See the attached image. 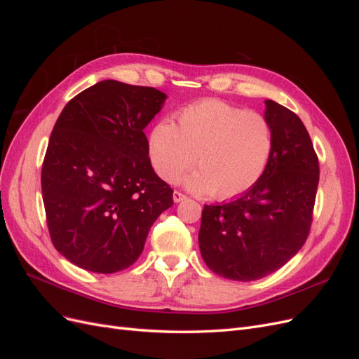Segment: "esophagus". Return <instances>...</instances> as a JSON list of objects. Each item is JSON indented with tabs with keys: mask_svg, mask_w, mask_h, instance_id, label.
Segmentation results:
<instances>
[{
	"mask_svg": "<svg viewBox=\"0 0 359 359\" xmlns=\"http://www.w3.org/2000/svg\"><path fill=\"white\" fill-rule=\"evenodd\" d=\"M187 199V196L186 194H182L181 191H173V202H182V201H186Z\"/></svg>",
	"mask_w": 359,
	"mask_h": 359,
	"instance_id": "1",
	"label": "esophagus"
}]
</instances>
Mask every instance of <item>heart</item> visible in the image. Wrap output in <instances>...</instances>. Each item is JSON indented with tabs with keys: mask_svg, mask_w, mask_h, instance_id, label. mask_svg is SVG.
Here are the masks:
<instances>
[{
	"mask_svg": "<svg viewBox=\"0 0 359 359\" xmlns=\"http://www.w3.org/2000/svg\"><path fill=\"white\" fill-rule=\"evenodd\" d=\"M268 119L222 100L193 103L161 119L148 135V154L157 175L177 181L194 160L198 169L182 178L196 193L231 199L252 189L273 153Z\"/></svg>",
	"mask_w": 359,
	"mask_h": 359,
	"instance_id": "obj_1",
	"label": "heart"
}]
</instances>
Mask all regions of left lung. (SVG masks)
I'll return each instance as SVG.
<instances>
[{
    "instance_id": "obj_1",
    "label": "left lung",
    "mask_w": 359,
    "mask_h": 359,
    "mask_svg": "<svg viewBox=\"0 0 359 359\" xmlns=\"http://www.w3.org/2000/svg\"><path fill=\"white\" fill-rule=\"evenodd\" d=\"M273 153L255 186L222 205H205L201 255L212 273L236 281L262 278L306 243L319 184V160L297 114L265 100Z\"/></svg>"
}]
</instances>
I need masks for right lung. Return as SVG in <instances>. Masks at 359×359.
I'll return each instance as SVG.
<instances>
[{
    "label": "right lung",
    "instance_id": "obj_1",
    "mask_svg": "<svg viewBox=\"0 0 359 359\" xmlns=\"http://www.w3.org/2000/svg\"><path fill=\"white\" fill-rule=\"evenodd\" d=\"M165 100L151 86L107 79L73 97L53 126L41 194L52 244L76 266L112 274L133 265L173 205L144 133Z\"/></svg>",
    "mask_w": 359,
    "mask_h": 359
}]
</instances>
